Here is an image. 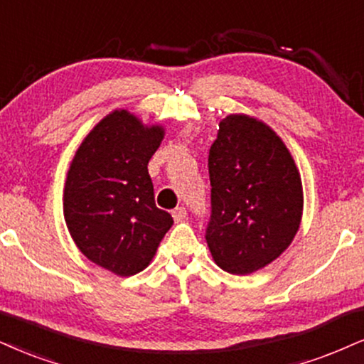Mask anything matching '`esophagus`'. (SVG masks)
<instances>
[{"instance_id":"esophagus-1","label":"esophagus","mask_w":364,"mask_h":364,"mask_svg":"<svg viewBox=\"0 0 364 364\" xmlns=\"http://www.w3.org/2000/svg\"><path fill=\"white\" fill-rule=\"evenodd\" d=\"M172 216H173L175 223H181L187 218V210H186V208H182V205H181V208H175L172 210Z\"/></svg>"}]
</instances>
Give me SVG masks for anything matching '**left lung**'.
Segmentation results:
<instances>
[{
  "mask_svg": "<svg viewBox=\"0 0 364 364\" xmlns=\"http://www.w3.org/2000/svg\"><path fill=\"white\" fill-rule=\"evenodd\" d=\"M208 167L205 241L214 262L232 275L267 267L289 248L302 219V181L285 143L262 121L230 114Z\"/></svg>",
  "mask_w": 364,
  "mask_h": 364,
  "instance_id": "left-lung-1",
  "label": "left lung"
}]
</instances>
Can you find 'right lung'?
Listing matches in <instances>:
<instances>
[{
  "instance_id": "add662e5",
  "label": "right lung",
  "mask_w": 364,
  "mask_h": 364,
  "mask_svg": "<svg viewBox=\"0 0 364 364\" xmlns=\"http://www.w3.org/2000/svg\"><path fill=\"white\" fill-rule=\"evenodd\" d=\"M164 128L127 109L102 118L84 138L67 173L64 218L92 263L119 277L145 270L173 219L155 205L148 161Z\"/></svg>"
}]
</instances>
